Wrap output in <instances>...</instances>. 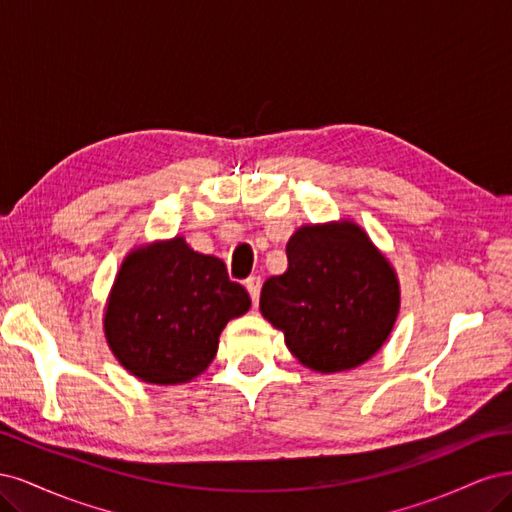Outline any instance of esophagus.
<instances>
[{
	"label": "esophagus",
	"instance_id": "34e87169",
	"mask_svg": "<svg viewBox=\"0 0 512 512\" xmlns=\"http://www.w3.org/2000/svg\"><path fill=\"white\" fill-rule=\"evenodd\" d=\"M260 286H262L260 277H250V280H245V288L250 292L254 305H258V299H260Z\"/></svg>",
	"mask_w": 512,
	"mask_h": 512
}]
</instances>
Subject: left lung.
I'll use <instances>...</instances> for the list:
<instances>
[{
    "instance_id": "obj_1",
    "label": "left lung",
    "mask_w": 512,
    "mask_h": 512,
    "mask_svg": "<svg viewBox=\"0 0 512 512\" xmlns=\"http://www.w3.org/2000/svg\"><path fill=\"white\" fill-rule=\"evenodd\" d=\"M288 269L262 286L260 312L297 361L318 374L367 363L389 339L399 277L352 220L305 224L286 243Z\"/></svg>"
}]
</instances>
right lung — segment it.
<instances>
[{"mask_svg": "<svg viewBox=\"0 0 512 512\" xmlns=\"http://www.w3.org/2000/svg\"><path fill=\"white\" fill-rule=\"evenodd\" d=\"M224 262L183 237L136 245L104 305V337L119 365L147 384H188L218 354L220 333L250 309Z\"/></svg>", "mask_w": 512, "mask_h": 512, "instance_id": "right-lung-1", "label": "right lung"}]
</instances>
